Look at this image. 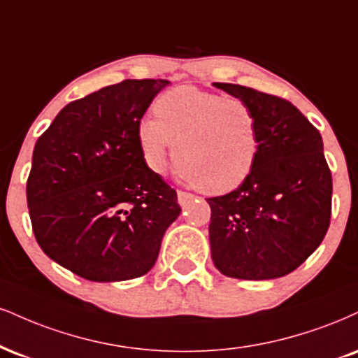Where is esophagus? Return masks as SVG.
<instances>
[{
	"label": "esophagus",
	"mask_w": 358,
	"mask_h": 358,
	"mask_svg": "<svg viewBox=\"0 0 358 358\" xmlns=\"http://www.w3.org/2000/svg\"><path fill=\"white\" fill-rule=\"evenodd\" d=\"M176 196H178V203L182 206L190 203V201L193 200L192 193H187V192H178V193H176Z\"/></svg>",
	"instance_id": "1"
}]
</instances>
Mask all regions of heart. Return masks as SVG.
Listing matches in <instances>:
<instances>
[{
  "label": "heart",
  "instance_id": "obj_1",
  "mask_svg": "<svg viewBox=\"0 0 358 358\" xmlns=\"http://www.w3.org/2000/svg\"><path fill=\"white\" fill-rule=\"evenodd\" d=\"M153 108L157 118L143 116L136 138L155 173L165 171L173 143L176 168L206 193L234 190L253 170L260 127L247 101L178 86L158 96Z\"/></svg>",
  "mask_w": 358,
  "mask_h": 358
}]
</instances>
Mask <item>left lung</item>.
Listing matches in <instances>:
<instances>
[{"mask_svg":"<svg viewBox=\"0 0 358 358\" xmlns=\"http://www.w3.org/2000/svg\"><path fill=\"white\" fill-rule=\"evenodd\" d=\"M213 86L252 106L260 145L236 190L206 198L212 260L231 278L285 277L315 252L330 225L331 173L322 135L290 101L247 86Z\"/></svg>","mask_w":358,"mask_h":358,"instance_id":"8db88e82","label":"left lung"}]
</instances>
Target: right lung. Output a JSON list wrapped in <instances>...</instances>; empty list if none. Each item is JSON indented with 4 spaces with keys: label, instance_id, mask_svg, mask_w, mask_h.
<instances>
[{
    "label": "right lung",
    "instance_id": "right-lung-1",
    "mask_svg": "<svg viewBox=\"0 0 358 358\" xmlns=\"http://www.w3.org/2000/svg\"><path fill=\"white\" fill-rule=\"evenodd\" d=\"M168 80H124L68 103L38 138L27 183L36 242L90 282L148 273L176 192L146 166L136 128Z\"/></svg>",
    "mask_w": 358,
    "mask_h": 358
}]
</instances>
